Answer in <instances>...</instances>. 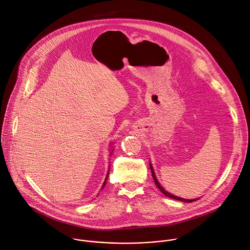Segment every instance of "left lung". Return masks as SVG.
<instances>
[{"label":"left lung","instance_id":"obj_1","mask_svg":"<svg viewBox=\"0 0 250 250\" xmlns=\"http://www.w3.org/2000/svg\"><path fill=\"white\" fill-rule=\"evenodd\" d=\"M149 166H150V169H151V172H152V176H153V179H154V182H155V184H156V186L159 188V190L164 194V195H166L167 197H168V198H171V199H174V200H178V201H182V202H186V203H191V202H194V201H196V199H194V200H187V199H183V198H179V197H177V196H174V195H171V194H169L168 192H167L166 190L160 185V183L158 182V180H157V178H156V176H155V173H154V171H153V168H152V166H151V164H149Z\"/></svg>","mask_w":250,"mask_h":250}]
</instances>
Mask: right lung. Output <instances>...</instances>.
<instances>
[{"label": "right lung", "mask_w": 250, "mask_h": 250, "mask_svg": "<svg viewBox=\"0 0 250 250\" xmlns=\"http://www.w3.org/2000/svg\"><path fill=\"white\" fill-rule=\"evenodd\" d=\"M108 170H109V168H108ZM108 173H109V172H108V171H107V174H106V177H105V179H104V184H103V187H102V188H104V185H105V182H106V179H107V177H108Z\"/></svg>", "instance_id": "1"}]
</instances>
